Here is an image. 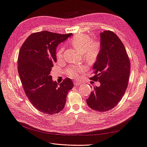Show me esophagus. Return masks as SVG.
Wrapping results in <instances>:
<instances>
[{
  "mask_svg": "<svg viewBox=\"0 0 147 147\" xmlns=\"http://www.w3.org/2000/svg\"><path fill=\"white\" fill-rule=\"evenodd\" d=\"M74 85L75 86H78V85H82V83L78 82V81H75L74 82Z\"/></svg>",
  "mask_w": 147,
  "mask_h": 147,
  "instance_id": "34e87169",
  "label": "esophagus"
}]
</instances>
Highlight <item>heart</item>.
I'll return each mask as SVG.
<instances>
[{"instance_id": "b5f03b06", "label": "heart", "mask_w": 147, "mask_h": 147, "mask_svg": "<svg viewBox=\"0 0 147 147\" xmlns=\"http://www.w3.org/2000/svg\"><path fill=\"white\" fill-rule=\"evenodd\" d=\"M70 44L78 52L83 54L89 60H94L100 54L101 45L98 40L92 41L90 36L85 33L75 35L70 40ZM64 47L61 46L56 53L57 59L61 61L64 59ZM84 69L83 66H70L65 70L66 74L71 78L77 77L80 72Z\"/></svg>"}]
</instances>
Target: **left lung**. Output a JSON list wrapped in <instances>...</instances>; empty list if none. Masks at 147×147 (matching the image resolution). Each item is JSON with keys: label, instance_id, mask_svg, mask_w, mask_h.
I'll list each match as a JSON object with an SVG mask.
<instances>
[{"label": "left lung", "instance_id": "left-lung-1", "mask_svg": "<svg viewBox=\"0 0 147 147\" xmlns=\"http://www.w3.org/2000/svg\"><path fill=\"white\" fill-rule=\"evenodd\" d=\"M101 49L93 67L94 75L90 79L99 81L94 86L87 105L98 112L108 111L121 100L129 84L130 62L124 45L113 31L100 34Z\"/></svg>", "mask_w": 147, "mask_h": 147}]
</instances>
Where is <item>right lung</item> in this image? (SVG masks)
Masks as SVG:
<instances>
[{
	"instance_id": "obj_1",
	"label": "right lung",
	"mask_w": 147,
	"mask_h": 147,
	"mask_svg": "<svg viewBox=\"0 0 147 147\" xmlns=\"http://www.w3.org/2000/svg\"><path fill=\"white\" fill-rule=\"evenodd\" d=\"M72 33L58 34L42 31L30 34L19 51L18 72L26 96L40 112L58 113L64 109L67 95L73 88L67 78L58 84L50 75L57 61L55 49Z\"/></svg>"
}]
</instances>
